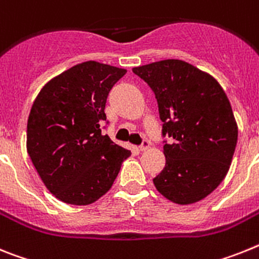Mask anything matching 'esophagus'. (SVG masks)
<instances>
[{
    "mask_svg": "<svg viewBox=\"0 0 259 259\" xmlns=\"http://www.w3.org/2000/svg\"><path fill=\"white\" fill-rule=\"evenodd\" d=\"M150 145H151V143H150V141L145 139V141L142 142V145L139 146V150H141V151H146V150H148V148H150Z\"/></svg>",
    "mask_w": 259,
    "mask_h": 259,
    "instance_id": "obj_1",
    "label": "esophagus"
}]
</instances>
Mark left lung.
<instances>
[{
    "label": "left lung",
    "mask_w": 259,
    "mask_h": 259,
    "mask_svg": "<svg viewBox=\"0 0 259 259\" xmlns=\"http://www.w3.org/2000/svg\"><path fill=\"white\" fill-rule=\"evenodd\" d=\"M151 87L163 121L165 167L154 179L157 192L177 204L199 202L228 173L237 122L226 92L206 71L181 60L133 67Z\"/></svg>",
    "instance_id": "obj_1"
}]
</instances>
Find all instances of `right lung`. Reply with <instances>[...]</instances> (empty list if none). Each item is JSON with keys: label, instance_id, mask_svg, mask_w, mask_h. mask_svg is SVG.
I'll return each instance as SVG.
<instances>
[{"label": "right lung", "instance_id": "right-lung-1", "mask_svg": "<svg viewBox=\"0 0 259 259\" xmlns=\"http://www.w3.org/2000/svg\"><path fill=\"white\" fill-rule=\"evenodd\" d=\"M125 73L82 62L53 76L36 96L27 121V152L47 189L65 203L98 201L132 155L102 133L108 94Z\"/></svg>", "mask_w": 259, "mask_h": 259}]
</instances>
